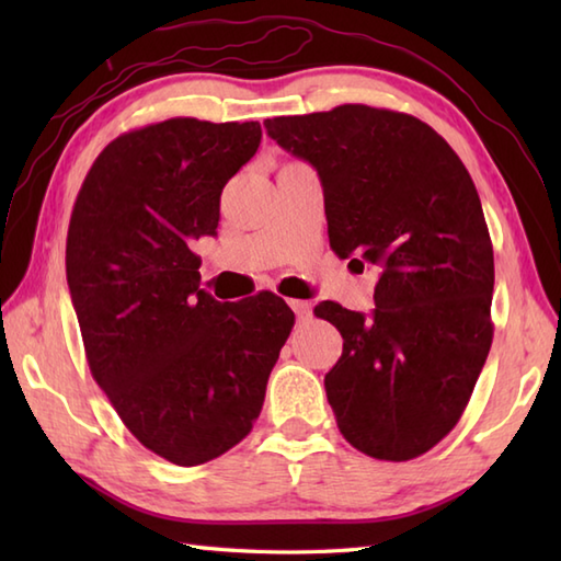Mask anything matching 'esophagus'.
Instances as JSON below:
<instances>
[{"label": "esophagus", "instance_id": "obj_1", "mask_svg": "<svg viewBox=\"0 0 561 561\" xmlns=\"http://www.w3.org/2000/svg\"><path fill=\"white\" fill-rule=\"evenodd\" d=\"M289 306L294 308V313H296V318H299V320H308V318H311V313H313V308H311V304H308V301H289Z\"/></svg>", "mask_w": 561, "mask_h": 561}]
</instances>
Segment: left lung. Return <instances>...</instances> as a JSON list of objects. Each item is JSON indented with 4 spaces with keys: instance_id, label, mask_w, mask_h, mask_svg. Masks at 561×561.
<instances>
[{
    "instance_id": "left-lung-1",
    "label": "left lung",
    "mask_w": 561,
    "mask_h": 561,
    "mask_svg": "<svg viewBox=\"0 0 561 561\" xmlns=\"http://www.w3.org/2000/svg\"><path fill=\"white\" fill-rule=\"evenodd\" d=\"M265 129L318 171L330 248L380 272L371 318L316 306L344 340L325 374L340 432L378 460L422 456L458 424L494 337V250L472 178L408 113L347 103Z\"/></svg>"
}]
</instances>
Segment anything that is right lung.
I'll return each instance as SVG.
<instances>
[{
    "label": "right lung",
    "mask_w": 561,
    "mask_h": 561,
    "mask_svg": "<svg viewBox=\"0 0 561 561\" xmlns=\"http://www.w3.org/2000/svg\"><path fill=\"white\" fill-rule=\"evenodd\" d=\"M260 123L171 117L115 137L71 209L67 284L91 376L141 446L193 468L250 434L294 328L272 291L226 306L190 243L214 236L224 185Z\"/></svg>",
    "instance_id": "obj_1"
}]
</instances>
